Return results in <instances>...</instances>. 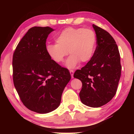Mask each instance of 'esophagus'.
Wrapping results in <instances>:
<instances>
[{"label":"esophagus","instance_id":"1","mask_svg":"<svg viewBox=\"0 0 134 134\" xmlns=\"http://www.w3.org/2000/svg\"><path fill=\"white\" fill-rule=\"evenodd\" d=\"M70 74L71 75V78H74V71L72 70H70Z\"/></svg>","mask_w":134,"mask_h":134}]
</instances>
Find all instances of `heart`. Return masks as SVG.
Masks as SVG:
<instances>
[{"instance_id": "obj_1", "label": "heart", "mask_w": 134, "mask_h": 134, "mask_svg": "<svg viewBox=\"0 0 134 134\" xmlns=\"http://www.w3.org/2000/svg\"><path fill=\"white\" fill-rule=\"evenodd\" d=\"M56 44H48L46 47L48 55L53 61L61 63L67 55H71L65 63V67L73 69L79 64L89 62L94 55L97 38L92 29L67 27L55 38Z\"/></svg>"}]
</instances>
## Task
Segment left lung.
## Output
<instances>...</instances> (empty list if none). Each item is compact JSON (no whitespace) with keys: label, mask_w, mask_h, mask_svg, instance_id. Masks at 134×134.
<instances>
[{"label":"left lung","mask_w":134,"mask_h":134,"mask_svg":"<svg viewBox=\"0 0 134 134\" xmlns=\"http://www.w3.org/2000/svg\"><path fill=\"white\" fill-rule=\"evenodd\" d=\"M97 47L93 58L74 77L82 83L79 93L81 102L98 108L107 104L116 94L121 76L120 56L115 40L106 30L93 25Z\"/></svg>","instance_id":"1"}]
</instances>
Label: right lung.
<instances>
[{"instance_id":"add662e5","label":"right lung","mask_w":134,"mask_h":134,"mask_svg":"<svg viewBox=\"0 0 134 134\" xmlns=\"http://www.w3.org/2000/svg\"><path fill=\"white\" fill-rule=\"evenodd\" d=\"M54 31L33 27L19 41L13 58V82L22 103L29 110L47 113L58 108L70 73L48 55L46 41Z\"/></svg>"}]
</instances>
